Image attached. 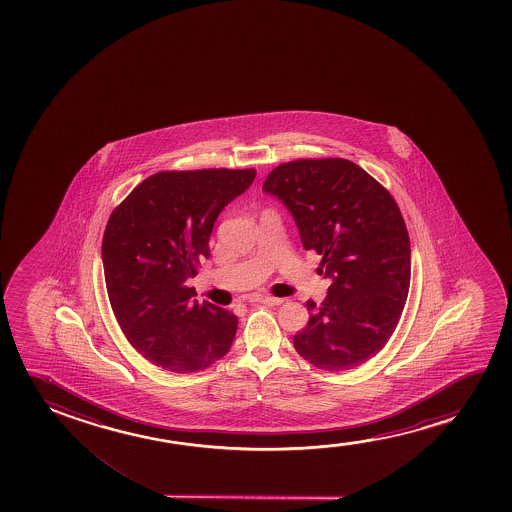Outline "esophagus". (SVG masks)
Masks as SVG:
<instances>
[{
    "instance_id": "obj_1",
    "label": "esophagus",
    "mask_w": 512,
    "mask_h": 512,
    "mask_svg": "<svg viewBox=\"0 0 512 512\" xmlns=\"http://www.w3.org/2000/svg\"><path fill=\"white\" fill-rule=\"evenodd\" d=\"M248 301L260 302V304H267V306H278L283 302L278 297H271V295H252V297H248Z\"/></svg>"
}]
</instances>
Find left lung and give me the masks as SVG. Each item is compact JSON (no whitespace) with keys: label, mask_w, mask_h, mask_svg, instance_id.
<instances>
[{"label":"left lung","mask_w":512,"mask_h":512,"mask_svg":"<svg viewBox=\"0 0 512 512\" xmlns=\"http://www.w3.org/2000/svg\"><path fill=\"white\" fill-rule=\"evenodd\" d=\"M262 190L287 206L330 280L322 306L306 302L309 322L295 350L323 371L364 364L392 337L409 292L411 245L395 199L346 159L285 162Z\"/></svg>","instance_id":"obj_1"}]
</instances>
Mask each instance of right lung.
<instances>
[{
  "instance_id": "1",
  "label": "right lung",
  "mask_w": 512,
  "mask_h": 512,
  "mask_svg": "<svg viewBox=\"0 0 512 512\" xmlns=\"http://www.w3.org/2000/svg\"><path fill=\"white\" fill-rule=\"evenodd\" d=\"M255 169L161 171L113 210L103 236L106 290L134 350L166 371H203L231 348L238 316L192 301L197 267L210 257L220 211Z\"/></svg>"
}]
</instances>
